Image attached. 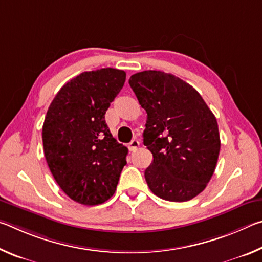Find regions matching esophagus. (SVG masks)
I'll return each mask as SVG.
<instances>
[{
    "instance_id": "34e87169",
    "label": "esophagus",
    "mask_w": 262,
    "mask_h": 262,
    "mask_svg": "<svg viewBox=\"0 0 262 262\" xmlns=\"http://www.w3.org/2000/svg\"><path fill=\"white\" fill-rule=\"evenodd\" d=\"M140 147V142L137 140H132L130 143L128 144V148H129L130 151H135V150Z\"/></svg>"
}]
</instances>
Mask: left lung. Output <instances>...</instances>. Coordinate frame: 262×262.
<instances>
[{"mask_svg": "<svg viewBox=\"0 0 262 262\" xmlns=\"http://www.w3.org/2000/svg\"><path fill=\"white\" fill-rule=\"evenodd\" d=\"M129 85L148 115L143 143L154 157L144 172L150 190L173 202L195 198L219 159L215 115L192 85L172 74L145 70L132 75Z\"/></svg>", "mask_w": 262, "mask_h": 262, "instance_id": "left-lung-1", "label": "left lung"}]
</instances>
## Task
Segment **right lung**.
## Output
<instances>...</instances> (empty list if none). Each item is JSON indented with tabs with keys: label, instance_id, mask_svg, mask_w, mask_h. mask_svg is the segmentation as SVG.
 <instances>
[{
	"label": "right lung",
	"instance_id": "add662e5",
	"mask_svg": "<svg viewBox=\"0 0 262 262\" xmlns=\"http://www.w3.org/2000/svg\"><path fill=\"white\" fill-rule=\"evenodd\" d=\"M125 81L123 70L84 72L66 83L48 107L42 126L46 162L61 189L81 205L107 201L127 164L128 149L105 121Z\"/></svg>",
	"mask_w": 262,
	"mask_h": 262
}]
</instances>
